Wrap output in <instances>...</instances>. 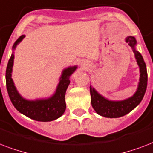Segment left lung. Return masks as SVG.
Returning a JSON list of instances; mask_svg holds the SVG:
<instances>
[{"instance_id":"8db88e82","label":"left lung","mask_w":153,"mask_h":153,"mask_svg":"<svg viewBox=\"0 0 153 153\" xmlns=\"http://www.w3.org/2000/svg\"><path fill=\"white\" fill-rule=\"evenodd\" d=\"M125 41L133 49L135 57L137 59V64L140 67V82L137 92L135 93L134 95L126 100L113 101L102 97L92 86H90L92 106L97 114L108 118H117L128 114L140 103L144 97V93L146 92L148 83L146 65L141 54L135 49L137 41L133 36H128Z\"/></svg>"}]
</instances>
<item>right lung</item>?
I'll use <instances>...</instances> for the list:
<instances>
[{
  "label": "right lung",
  "mask_w": 153,
  "mask_h": 153,
  "mask_svg": "<svg viewBox=\"0 0 153 153\" xmlns=\"http://www.w3.org/2000/svg\"><path fill=\"white\" fill-rule=\"evenodd\" d=\"M24 37L25 36L22 35L16 40L13 46V49H15L16 46L23 40ZM13 59L14 55L13 53L7 65L5 80L8 94L16 109L26 117L37 121H52L61 117L66 108L65 97L66 89L70 83L69 76L74 73L77 67L74 66L64 69L56 93L51 97L48 99L28 100L24 99L19 94L16 87L14 86V83L11 77Z\"/></svg>",
  "instance_id": "right-lung-1"
}]
</instances>
